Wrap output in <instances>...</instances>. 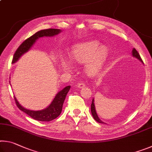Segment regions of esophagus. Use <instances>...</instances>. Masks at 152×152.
Instances as JSON below:
<instances>
[{
	"instance_id": "34e87169",
	"label": "esophagus",
	"mask_w": 152,
	"mask_h": 152,
	"mask_svg": "<svg viewBox=\"0 0 152 152\" xmlns=\"http://www.w3.org/2000/svg\"><path fill=\"white\" fill-rule=\"evenodd\" d=\"M77 86L79 88H83L84 86H85V84L84 83V82H80L78 84H77Z\"/></svg>"
}]
</instances>
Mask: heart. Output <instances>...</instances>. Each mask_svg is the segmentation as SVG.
Segmentation results:
<instances>
[{
	"mask_svg": "<svg viewBox=\"0 0 152 152\" xmlns=\"http://www.w3.org/2000/svg\"><path fill=\"white\" fill-rule=\"evenodd\" d=\"M108 49L101 45L96 41L80 43L72 48L70 56L76 62L85 64L86 72L89 75H94L102 68L108 56ZM61 65L64 70H70L72 67L70 60L61 57Z\"/></svg>",
	"mask_w": 152,
	"mask_h": 152,
	"instance_id": "heart-1",
	"label": "heart"
}]
</instances>
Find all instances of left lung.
<instances>
[{
	"label": "left lung",
	"instance_id": "8db88e82",
	"mask_svg": "<svg viewBox=\"0 0 152 152\" xmlns=\"http://www.w3.org/2000/svg\"><path fill=\"white\" fill-rule=\"evenodd\" d=\"M132 55H133V57L137 58L139 60H140L141 62H143V61H142V60H141V58L140 57V55L139 54L137 51L136 50L135 48H133V50H132ZM94 100L93 99H92V104H91V113H92V115L93 116V118L94 119V120L96 121L97 122H99L100 123H104L103 121H102L99 119V117H98V115H97V113L96 112V109H95V106H94Z\"/></svg>",
	"mask_w": 152,
	"mask_h": 152
}]
</instances>
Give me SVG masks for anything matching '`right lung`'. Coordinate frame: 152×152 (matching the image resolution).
<instances>
[{
  "instance_id": "right-lung-1",
  "label": "right lung",
  "mask_w": 152,
  "mask_h": 152,
  "mask_svg": "<svg viewBox=\"0 0 152 152\" xmlns=\"http://www.w3.org/2000/svg\"><path fill=\"white\" fill-rule=\"evenodd\" d=\"M61 31L60 29H48L41 30L35 33L34 35H33L30 37L28 38V39L25 40L20 45L19 47L17 48V50L15 51L13 56L12 63L14 64L16 62L20 56L29 51L31 47L33 45V43L36 42V40L38 38L44 37V36H45V37H48V36L52 37V36L59 34ZM70 86L65 87V88L61 90L56 95L54 99L51 102L50 106L48 107L46 109L41 110H31L26 109L19 103L16 97L14 96V98L17 107L20 110L23 111L29 116L33 118V119L39 121H51L57 118L61 114L64 102L65 101L66 95L69 91H70Z\"/></svg>"
}]
</instances>
